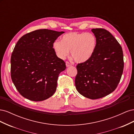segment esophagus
<instances>
[{
	"instance_id": "1",
	"label": "esophagus",
	"mask_w": 134,
	"mask_h": 134,
	"mask_svg": "<svg viewBox=\"0 0 134 134\" xmlns=\"http://www.w3.org/2000/svg\"><path fill=\"white\" fill-rule=\"evenodd\" d=\"M66 67H69V66H71V64L69 63L68 62H66Z\"/></svg>"
}]
</instances>
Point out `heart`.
<instances>
[{
  "label": "heart",
  "instance_id": "b5f03b06",
  "mask_svg": "<svg viewBox=\"0 0 134 134\" xmlns=\"http://www.w3.org/2000/svg\"><path fill=\"white\" fill-rule=\"evenodd\" d=\"M97 44V40L93 34L72 32L64 35L62 41H55L53 48L59 58L65 59L71 50V55L75 62L83 63L92 58Z\"/></svg>",
  "mask_w": 134,
  "mask_h": 134
}]
</instances>
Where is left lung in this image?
<instances>
[{"label": "left lung", "instance_id": "left-lung-1", "mask_svg": "<svg viewBox=\"0 0 134 134\" xmlns=\"http://www.w3.org/2000/svg\"><path fill=\"white\" fill-rule=\"evenodd\" d=\"M97 40L96 51L86 62L76 66L75 79L76 90L86 98L96 99L114 91L124 70L122 47L109 31L93 28Z\"/></svg>", "mask_w": 134, "mask_h": 134}]
</instances>
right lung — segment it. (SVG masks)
Here are the masks:
<instances>
[{
    "instance_id": "1",
    "label": "right lung",
    "mask_w": 134,
    "mask_h": 134,
    "mask_svg": "<svg viewBox=\"0 0 134 134\" xmlns=\"http://www.w3.org/2000/svg\"><path fill=\"white\" fill-rule=\"evenodd\" d=\"M64 33L38 30L23 35L16 43L10 59L11 78L23 97L37 102L55 93L59 75L66 65L56 56L53 43Z\"/></svg>"
}]
</instances>
